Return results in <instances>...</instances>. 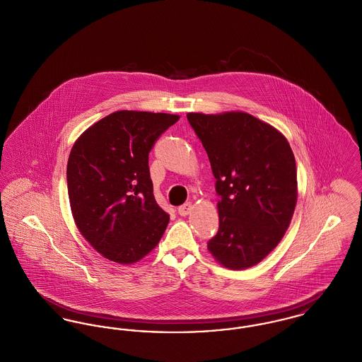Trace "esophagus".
Listing matches in <instances>:
<instances>
[{
  "label": "esophagus",
  "mask_w": 362,
  "mask_h": 362,
  "mask_svg": "<svg viewBox=\"0 0 362 362\" xmlns=\"http://www.w3.org/2000/svg\"><path fill=\"white\" fill-rule=\"evenodd\" d=\"M191 210H192V203H185V204L178 207V214L181 217H185V216H188L191 213Z\"/></svg>",
  "instance_id": "esophagus-1"
}]
</instances>
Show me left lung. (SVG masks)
<instances>
[{"label":"left lung","mask_w":362,"mask_h":362,"mask_svg":"<svg viewBox=\"0 0 362 362\" xmlns=\"http://www.w3.org/2000/svg\"><path fill=\"white\" fill-rule=\"evenodd\" d=\"M204 146L219 196V229L207 248L232 270L259 264L295 210L296 165L287 139L245 112L187 115Z\"/></svg>","instance_id":"left-lung-1"}]
</instances>
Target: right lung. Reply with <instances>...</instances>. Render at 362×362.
Wrapping results in <instances>:
<instances>
[{
    "label": "right lung",
    "mask_w": 362,
    "mask_h": 362,
    "mask_svg": "<svg viewBox=\"0 0 362 362\" xmlns=\"http://www.w3.org/2000/svg\"><path fill=\"white\" fill-rule=\"evenodd\" d=\"M178 115L117 111L74 144L67 188L74 221L104 258L134 264L162 239L170 216L153 196L148 153Z\"/></svg>",
    "instance_id": "obj_1"
}]
</instances>
